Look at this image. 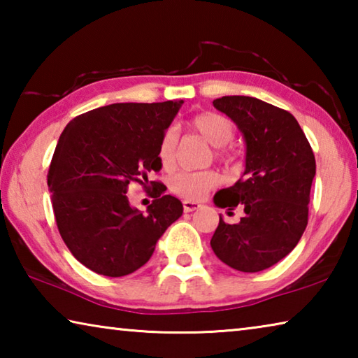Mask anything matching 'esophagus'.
I'll list each match as a JSON object with an SVG mask.
<instances>
[{
	"label": "esophagus",
	"instance_id": "1",
	"mask_svg": "<svg viewBox=\"0 0 358 358\" xmlns=\"http://www.w3.org/2000/svg\"><path fill=\"white\" fill-rule=\"evenodd\" d=\"M201 205H199L197 202H192V201H183V210L185 213H191V211L197 210Z\"/></svg>",
	"mask_w": 358,
	"mask_h": 358
}]
</instances>
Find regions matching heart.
Wrapping results in <instances>:
<instances>
[{"label": "heart", "mask_w": 358, "mask_h": 358, "mask_svg": "<svg viewBox=\"0 0 358 358\" xmlns=\"http://www.w3.org/2000/svg\"><path fill=\"white\" fill-rule=\"evenodd\" d=\"M191 128L201 136L205 142H208L211 147L216 148L217 157H226L222 147L232 141L234 126L227 118H224L220 113L207 112L199 115L192 120ZM175 150H177V131L169 128L159 142V159L161 164L166 169H171L175 162ZM220 183V175L215 171L203 172H178L169 181L172 192L180 197L197 201L203 197L211 187Z\"/></svg>", "instance_id": "heart-1"}]
</instances>
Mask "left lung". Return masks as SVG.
Here are the masks:
<instances>
[{
  "label": "left lung",
  "instance_id": "obj_1",
  "mask_svg": "<svg viewBox=\"0 0 358 358\" xmlns=\"http://www.w3.org/2000/svg\"><path fill=\"white\" fill-rule=\"evenodd\" d=\"M213 106L237 124L246 147L243 175L213 202L241 205L245 215L237 224L220 215L210 245L226 265L256 273L286 257L305 232L316 159L292 113L250 96H222Z\"/></svg>",
  "mask_w": 358,
  "mask_h": 358
}]
</instances>
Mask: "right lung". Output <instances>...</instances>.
<instances>
[{"instance_id": "obj_1", "label": "right lung", "mask_w": 358, "mask_h": 358, "mask_svg": "<svg viewBox=\"0 0 358 358\" xmlns=\"http://www.w3.org/2000/svg\"><path fill=\"white\" fill-rule=\"evenodd\" d=\"M181 106L118 102L78 115L59 136L47 175L53 213L72 256L94 273H134L183 215V205L162 196V186L147 213L126 196L131 181L145 186L150 172L161 171L159 142Z\"/></svg>"}]
</instances>
